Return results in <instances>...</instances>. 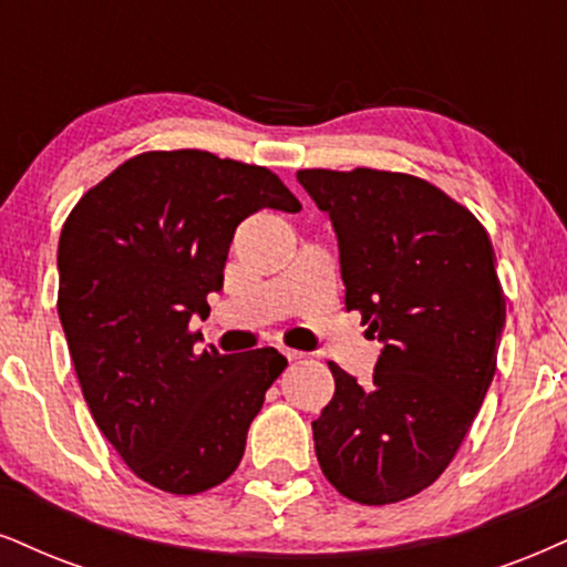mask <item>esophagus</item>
Instances as JSON below:
<instances>
[{"mask_svg": "<svg viewBox=\"0 0 567 567\" xmlns=\"http://www.w3.org/2000/svg\"><path fill=\"white\" fill-rule=\"evenodd\" d=\"M281 352H284V358L289 360V362H297V360H302V358H305V352H299V349H289V347H284Z\"/></svg>", "mask_w": 567, "mask_h": 567, "instance_id": "34e87169", "label": "esophagus"}]
</instances>
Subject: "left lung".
Instances as JSON below:
<instances>
[{
    "label": "left lung",
    "instance_id": "8db88e82",
    "mask_svg": "<svg viewBox=\"0 0 567 567\" xmlns=\"http://www.w3.org/2000/svg\"><path fill=\"white\" fill-rule=\"evenodd\" d=\"M339 239L347 310L383 341L362 389L328 362L337 391L312 421L323 476L360 505L431 486L463 444L497 370L505 295L486 228L408 173L299 171Z\"/></svg>",
    "mask_w": 567,
    "mask_h": 567
}]
</instances>
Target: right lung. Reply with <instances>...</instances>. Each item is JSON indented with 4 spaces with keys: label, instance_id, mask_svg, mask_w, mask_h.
Returning <instances> with one entry per match:
<instances>
[{
    "label": "right lung",
    "instance_id": "right-lung-1",
    "mask_svg": "<svg viewBox=\"0 0 567 567\" xmlns=\"http://www.w3.org/2000/svg\"><path fill=\"white\" fill-rule=\"evenodd\" d=\"M302 205L268 167L209 152H144L83 194L58 247V312L83 400L123 463L171 494L218 486L281 375L278 349H205L234 230L257 209Z\"/></svg>",
    "mask_w": 567,
    "mask_h": 567
}]
</instances>
